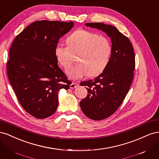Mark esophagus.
<instances>
[{"mask_svg": "<svg viewBox=\"0 0 159 159\" xmlns=\"http://www.w3.org/2000/svg\"><path fill=\"white\" fill-rule=\"evenodd\" d=\"M79 85L77 84V83H75V82H72L71 84H70V88L71 89H74L76 87H78Z\"/></svg>", "mask_w": 159, "mask_h": 159, "instance_id": "1", "label": "esophagus"}]
</instances>
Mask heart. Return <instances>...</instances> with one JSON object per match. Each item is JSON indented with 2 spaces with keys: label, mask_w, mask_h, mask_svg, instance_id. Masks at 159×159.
I'll return each instance as SVG.
<instances>
[{
  "label": "heart",
  "mask_w": 159,
  "mask_h": 159,
  "mask_svg": "<svg viewBox=\"0 0 159 159\" xmlns=\"http://www.w3.org/2000/svg\"><path fill=\"white\" fill-rule=\"evenodd\" d=\"M68 46L57 45L54 55L57 62L64 69L68 68L79 56L80 65L71 67L66 71L72 80L87 75L95 78L107 66L112 54V46L107 37L87 30H77L66 39Z\"/></svg>",
  "instance_id": "1"
}]
</instances>
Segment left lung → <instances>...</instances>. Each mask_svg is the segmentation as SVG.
Wrapping results in <instances>:
<instances>
[{
  "instance_id": "left-lung-1",
  "label": "left lung",
  "mask_w": 159,
  "mask_h": 159,
  "mask_svg": "<svg viewBox=\"0 0 159 159\" xmlns=\"http://www.w3.org/2000/svg\"><path fill=\"white\" fill-rule=\"evenodd\" d=\"M111 38L112 54L106 68L93 80L84 81L88 95L80 102L83 113L91 119L102 120L113 115L125 98L133 79L135 56L129 38L111 25L102 22L86 23Z\"/></svg>"
}]
</instances>
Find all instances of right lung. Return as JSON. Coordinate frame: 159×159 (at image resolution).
<instances>
[{
	"mask_svg": "<svg viewBox=\"0 0 159 159\" xmlns=\"http://www.w3.org/2000/svg\"><path fill=\"white\" fill-rule=\"evenodd\" d=\"M74 22L39 20L16 36L7 64L9 81L22 107L38 119L54 114L58 91L70 81L59 68L54 49Z\"/></svg>",
	"mask_w": 159,
	"mask_h": 159,
	"instance_id": "1",
	"label": "right lung"
}]
</instances>
